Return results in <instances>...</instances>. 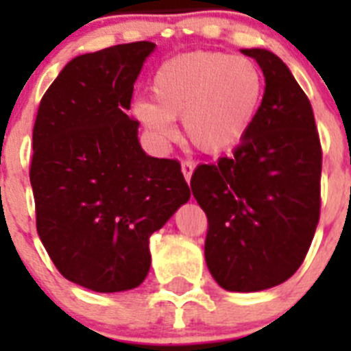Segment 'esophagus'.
<instances>
[{"mask_svg": "<svg viewBox=\"0 0 351 351\" xmlns=\"http://www.w3.org/2000/svg\"><path fill=\"white\" fill-rule=\"evenodd\" d=\"M181 170H182V176H184L186 181L190 182L191 173H193V170H195L193 163H191V161H182V163H181Z\"/></svg>", "mask_w": 351, "mask_h": 351, "instance_id": "obj_1", "label": "esophagus"}]
</instances>
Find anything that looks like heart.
I'll list each match as a JSON object with an SVG mask.
<instances>
[{"label": "heart", "instance_id": "1", "mask_svg": "<svg viewBox=\"0 0 351 351\" xmlns=\"http://www.w3.org/2000/svg\"><path fill=\"white\" fill-rule=\"evenodd\" d=\"M154 101L138 100L133 114L158 138L173 137L182 117L188 141L204 153H221L246 137L263 104L265 84L247 58L195 51L161 63L151 80Z\"/></svg>", "mask_w": 351, "mask_h": 351}]
</instances>
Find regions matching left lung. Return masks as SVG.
Returning <instances> with one entry per match:
<instances>
[{"label": "left lung", "instance_id": "8db88e82", "mask_svg": "<svg viewBox=\"0 0 351 351\" xmlns=\"http://www.w3.org/2000/svg\"><path fill=\"white\" fill-rule=\"evenodd\" d=\"M265 77L255 125L232 156L202 163L191 191L207 216L206 262L219 287L260 291L304 262L320 219L322 144L306 93L265 49H244Z\"/></svg>", "mask_w": 351, "mask_h": 351}]
</instances>
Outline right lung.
<instances>
[{
    "label": "right lung",
    "mask_w": 351,
    "mask_h": 351,
    "mask_svg": "<svg viewBox=\"0 0 351 351\" xmlns=\"http://www.w3.org/2000/svg\"><path fill=\"white\" fill-rule=\"evenodd\" d=\"M154 47L133 42L77 56L36 112V230L56 269L93 291L138 287L151 265L149 237L190 198L179 161L147 156L128 116Z\"/></svg>",
    "instance_id": "add662e5"
}]
</instances>
